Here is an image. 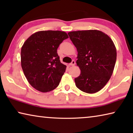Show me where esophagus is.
<instances>
[{
  "label": "esophagus",
  "instance_id": "obj_1",
  "mask_svg": "<svg viewBox=\"0 0 133 133\" xmlns=\"http://www.w3.org/2000/svg\"><path fill=\"white\" fill-rule=\"evenodd\" d=\"M75 64H76V62H75V60H72L71 63H70V64H69V65H70V66H75Z\"/></svg>",
  "mask_w": 133,
  "mask_h": 133
}]
</instances>
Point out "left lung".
<instances>
[{
	"instance_id": "8db88e82",
	"label": "left lung",
	"mask_w": 133,
	"mask_h": 133,
	"mask_svg": "<svg viewBox=\"0 0 133 133\" xmlns=\"http://www.w3.org/2000/svg\"><path fill=\"white\" fill-rule=\"evenodd\" d=\"M70 39L77 50L81 73L75 78L76 87L87 93H95L109 82L115 66L117 51L109 36L100 30L70 31Z\"/></svg>"
}]
</instances>
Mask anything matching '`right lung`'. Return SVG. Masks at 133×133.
I'll use <instances>...</instances> for the list:
<instances>
[{"label": "right lung", "instance_id": "add662e5", "mask_svg": "<svg viewBox=\"0 0 133 133\" xmlns=\"http://www.w3.org/2000/svg\"><path fill=\"white\" fill-rule=\"evenodd\" d=\"M69 38L64 31H40L31 35L21 49V66L30 84L46 93L57 87L66 66L60 61L57 49Z\"/></svg>", "mask_w": 133, "mask_h": 133}]
</instances>
